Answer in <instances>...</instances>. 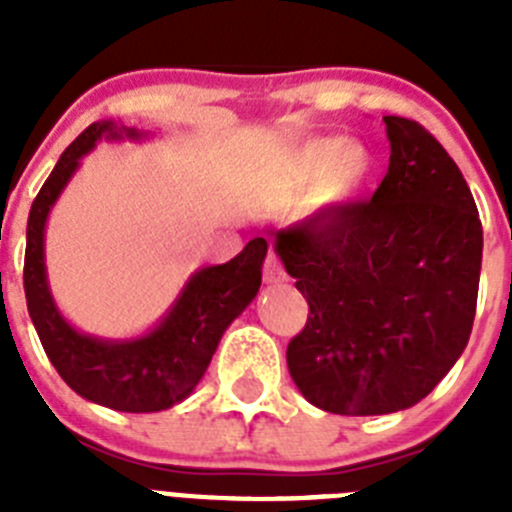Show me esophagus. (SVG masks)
<instances>
[{
    "mask_svg": "<svg viewBox=\"0 0 512 512\" xmlns=\"http://www.w3.org/2000/svg\"><path fill=\"white\" fill-rule=\"evenodd\" d=\"M287 279V271H284L282 261L277 259V253H269L264 264V282L266 284H279Z\"/></svg>",
    "mask_w": 512,
    "mask_h": 512,
    "instance_id": "34e87169",
    "label": "esophagus"
}]
</instances>
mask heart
<instances>
[{
    "instance_id": "obj_1",
    "label": "heart",
    "mask_w": 512,
    "mask_h": 512,
    "mask_svg": "<svg viewBox=\"0 0 512 512\" xmlns=\"http://www.w3.org/2000/svg\"><path fill=\"white\" fill-rule=\"evenodd\" d=\"M372 174V153L361 140L338 135L305 140L287 161L279 179V200L300 202L312 198L318 210L341 207L364 189Z\"/></svg>"
}]
</instances>
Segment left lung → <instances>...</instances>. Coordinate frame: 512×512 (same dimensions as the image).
<instances>
[{
  "label": "left lung",
  "mask_w": 512,
  "mask_h": 512,
  "mask_svg": "<svg viewBox=\"0 0 512 512\" xmlns=\"http://www.w3.org/2000/svg\"><path fill=\"white\" fill-rule=\"evenodd\" d=\"M384 125L390 169L372 200L274 235L310 305L289 374L325 413L413 408L467 348L477 310L482 223L459 166L418 122Z\"/></svg>",
  "instance_id": "obj_1"
}]
</instances>
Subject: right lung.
I'll return each instance as SVG.
<instances>
[{"instance_id":"1","label":"right lung","mask_w":512,"mask_h":512,"mask_svg":"<svg viewBox=\"0 0 512 512\" xmlns=\"http://www.w3.org/2000/svg\"><path fill=\"white\" fill-rule=\"evenodd\" d=\"M143 140L148 133L92 122L61 153L27 217L25 300L45 354L76 395L120 413H158L187 400L205 377L225 328L253 302L261 287L266 241L253 238L228 264L202 266L187 279L174 305L148 333L135 338H99L63 318L48 287L45 223L53 205L79 171L81 158L99 140Z\"/></svg>"}]
</instances>
